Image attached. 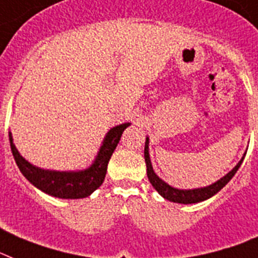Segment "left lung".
Here are the masks:
<instances>
[{"label":"left lung","mask_w":258,"mask_h":258,"mask_svg":"<svg viewBox=\"0 0 258 258\" xmlns=\"http://www.w3.org/2000/svg\"><path fill=\"white\" fill-rule=\"evenodd\" d=\"M148 144H149V139L147 138L146 147H144V159H146L147 176H148L149 182L152 183V186L155 187L156 191L159 192L161 197H164V198L170 201V202L183 203V205L202 202V201H206V199L215 196L216 192L220 191V190H222L223 187H224L229 181H231V178L235 176V173L239 170L240 165H241V162H243L244 157H245V153H244L241 160L237 162V165H236L231 172L227 173L226 176L223 177V178L218 179L216 182H214L213 185H209L206 186V187H198V189H189V190L176 189V187H173V186L164 182V181H162V179L155 173V170H153L152 168V164H151V159H149Z\"/></svg>","instance_id":"left-lung-1"}]
</instances>
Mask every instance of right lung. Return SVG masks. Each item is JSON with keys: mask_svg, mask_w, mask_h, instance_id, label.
<instances>
[{"mask_svg": "<svg viewBox=\"0 0 258 258\" xmlns=\"http://www.w3.org/2000/svg\"><path fill=\"white\" fill-rule=\"evenodd\" d=\"M130 125V123L115 125L106 134L102 146L97 153L96 160L89 168L77 172H59V170L40 169L38 166L30 164L25 160L15 148L13 143L12 133H9L10 147L14 156V160L23 176L29 179L32 185L39 190L44 191L56 198L80 199L86 198L102 185L107 172V164L110 161L112 152L118 146L123 131Z\"/></svg>", "mask_w": 258, "mask_h": 258, "instance_id": "1", "label": "right lung"}]
</instances>
